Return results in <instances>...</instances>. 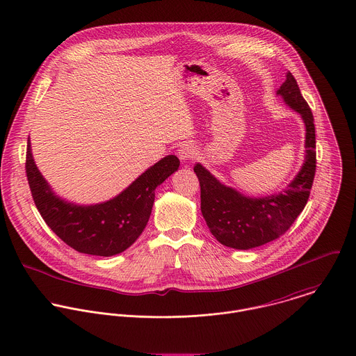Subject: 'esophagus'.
I'll use <instances>...</instances> for the list:
<instances>
[{
	"label": "esophagus",
	"mask_w": 356,
	"mask_h": 356,
	"mask_svg": "<svg viewBox=\"0 0 356 356\" xmlns=\"http://www.w3.org/2000/svg\"><path fill=\"white\" fill-rule=\"evenodd\" d=\"M196 154H197V151H196V148H195L193 145H188V144H186V145H182V147L178 149V157H179V160H181L182 163H186V161L195 159Z\"/></svg>",
	"instance_id": "esophagus-1"
}]
</instances>
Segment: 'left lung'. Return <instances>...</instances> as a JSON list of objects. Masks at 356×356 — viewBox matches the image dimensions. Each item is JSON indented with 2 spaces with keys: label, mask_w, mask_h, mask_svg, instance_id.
Listing matches in <instances>:
<instances>
[{
  "label": "left lung",
  "mask_w": 356,
  "mask_h": 356,
  "mask_svg": "<svg viewBox=\"0 0 356 356\" xmlns=\"http://www.w3.org/2000/svg\"><path fill=\"white\" fill-rule=\"evenodd\" d=\"M277 96L302 116L305 126V163L286 189L251 197L223 185L200 163L193 168L200 181L202 213L207 226L229 248L251 250L277 240L292 226L309 197L316 167L314 116L289 71Z\"/></svg>",
  "instance_id": "1"
}]
</instances>
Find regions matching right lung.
I'll list each match as a JSON object with an SVG mask.
<instances>
[{
	"label": "right lung",
	"mask_w": 356,
	"mask_h": 356,
	"mask_svg": "<svg viewBox=\"0 0 356 356\" xmlns=\"http://www.w3.org/2000/svg\"><path fill=\"white\" fill-rule=\"evenodd\" d=\"M178 167L179 159L168 154L113 199L81 205L53 192L34 161L30 138L27 143L26 172L34 203L56 236L81 254L113 256L133 245L149 220L156 188Z\"/></svg>",
	"instance_id": "1"
}]
</instances>
